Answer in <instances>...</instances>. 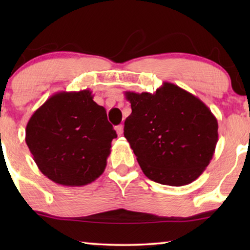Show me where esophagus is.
I'll list each match as a JSON object with an SVG mask.
<instances>
[{
  "label": "esophagus",
  "instance_id": "obj_1",
  "mask_svg": "<svg viewBox=\"0 0 250 250\" xmlns=\"http://www.w3.org/2000/svg\"><path fill=\"white\" fill-rule=\"evenodd\" d=\"M123 132H124V126H123V125L116 126V133H117L118 136H122Z\"/></svg>",
  "mask_w": 250,
  "mask_h": 250
}]
</instances>
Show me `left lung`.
I'll use <instances>...</instances> for the list:
<instances>
[{
  "label": "left lung",
  "instance_id": "8db88e82",
  "mask_svg": "<svg viewBox=\"0 0 250 250\" xmlns=\"http://www.w3.org/2000/svg\"><path fill=\"white\" fill-rule=\"evenodd\" d=\"M132 114L124 136L145 175L165 186H187L213 158L217 119L200 99L165 82L155 93L125 92Z\"/></svg>",
  "mask_w": 250,
  "mask_h": 250
}]
</instances>
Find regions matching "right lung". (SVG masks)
Masks as SVG:
<instances>
[{
  "mask_svg": "<svg viewBox=\"0 0 250 250\" xmlns=\"http://www.w3.org/2000/svg\"><path fill=\"white\" fill-rule=\"evenodd\" d=\"M116 131L90 90L58 92L32 115L26 143L47 179L82 187L104 173Z\"/></svg>",
  "mask_w": 250,
  "mask_h": 250,
  "instance_id": "right-lung-1",
  "label": "right lung"
}]
</instances>
